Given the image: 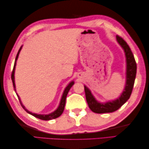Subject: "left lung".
Returning a JSON list of instances; mask_svg holds the SVG:
<instances>
[{"mask_svg":"<svg viewBox=\"0 0 149 149\" xmlns=\"http://www.w3.org/2000/svg\"><path fill=\"white\" fill-rule=\"evenodd\" d=\"M116 40L124 50L125 53L126 61H127V76H126L127 81H126L125 88L119 99L110 101L106 104H100L95 100L89 89L86 86H84V91L87 103L90 109L94 113H112L118 110L130 98L132 89H133L136 74V63L134 57L130 47L125 41L118 35L116 36Z\"/></svg>","mask_w":149,"mask_h":149,"instance_id":"8db88e82","label":"left lung"}]
</instances>
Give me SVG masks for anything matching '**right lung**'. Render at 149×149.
Returning a JSON list of instances; mask_svg holds the SVG:
<instances>
[{
	"instance_id": "add662e5",
	"label": "right lung",
	"mask_w": 149,
	"mask_h": 149,
	"mask_svg": "<svg viewBox=\"0 0 149 149\" xmlns=\"http://www.w3.org/2000/svg\"><path fill=\"white\" fill-rule=\"evenodd\" d=\"M22 46L20 47V49H19L18 52L17 53V56H16V59H15V64H14V66H13V69L12 70V73H11V79H12V82H13V87H14V89L15 90V77H14V74H15V66H16V63H17V60L18 59V54L19 53H20V50L22 49ZM74 84V81L71 82L67 86H66V88H65V90L64 91V93H63V96H62V98H61V102H60V104H59V106L58 107V108L55 111H54L53 113H50V114H49V115H38V114H35V113H31L30 111H29L26 107H24V106L23 105V104H22L21 102V100H20V97H19V96L17 94V95L18 98V100L19 101H20V104L22 107H23V108L24 109V110L26 111V112H27L28 113L31 114V115H32L33 116H35L36 118H39L40 120H52V119H55L56 118H58V117H59V116L61 115V114L63 113V110H64V108H65V103H66V96H67V94L68 93V91L70 90V89L71 87L73 86V84Z\"/></svg>"
}]
</instances>
